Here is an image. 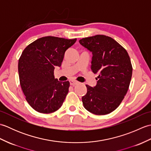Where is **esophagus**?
Listing matches in <instances>:
<instances>
[{
	"mask_svg": "<svg viewBox=\"0 0 151 151\" xmlns=\"http://www.w3.org/2000/svg\"><path fill=\"white\" fill-rule=\"evenodd\" d=\"M78 82L75 81V80H70V84L72 85V86H75L76 84H78Z\"/></svg>",
	"mask_w": 151,
	"mask_h": 151,
	"instance_id": "1",
	"label": "esophagus"
}]
</instances>
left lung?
<instances>
[{
	"mask_svg": "<svg viewBox=\"0 0 151 151\" xmlns=\"http://www.w3.org/2000/svg\"><path fill=\"white\" fill-rule=\"evenodd\" d=\"M79 43L92 52L91 69L98 75L96 86L86 85L87 93L82 98L84 106L95 115L110 114L120 105L129 88L132 66L129 54L104 35L82 38Z\"/></svg>",
	"mask_w": 151,
	"mask_h": 151,
	"instance_id": "1",
	"label": "left lung"
}]
</instances>
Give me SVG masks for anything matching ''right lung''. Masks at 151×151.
I'll list each match as a JSON object with an SVG mask.
<instances>
[{
	"label": "right lung",
	"instance_id": "1",
	"mask_svg": "<svg viewBox=\"0 0 151 151\" xmlns=\"http://www.w3.org/2000/svg\"><path fill=\"white\" fill-rule=\"evenodd\" d=\"M76 41L42 37L22 51L18 62L20 85L28 103L40 113H52L62 106L70 83L54 78V67L61 66L65 51Z\"/></svg>",
	"mask_w": 151,
	"mask_h": 151
}]
</instances>
